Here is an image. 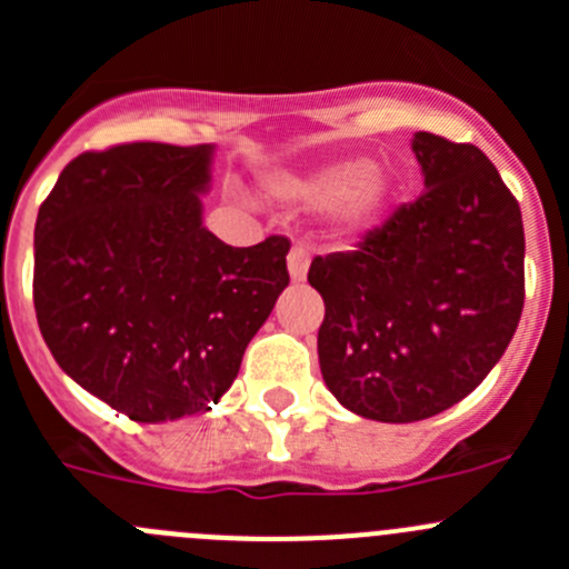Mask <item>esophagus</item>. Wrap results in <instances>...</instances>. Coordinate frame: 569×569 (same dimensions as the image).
Wrapping results in <instances>:
<instances>
[{"mask_svg":"<svg viewBox=\"0 0 569 569\" xmlns=\"http://www.w3.org/2000/svg\"><path fill=\"white\" fill-rule=\"evenodd\" d=\"M309 249L306 247H291L289 258H286V263H289V274L295 283H300V280H306V272H309Z\"/></svg>","mask_w":569,"mask_h":569,"instance_id":"obj_1","label":"esophagus"}]
</instances>
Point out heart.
<instances>
[{
	"mask_svg": "<svg viewBox=\"0 0 569 569\" xmlns=\"http://www.w3.org/2000/svg\"><path fill=\"white\" fill-rule=\"evenodd\" d=\"M263 196L278 204L322 207L337 232H362L385 216L392 201V182L365 159H337L302 173H272L260 182Z\"/></svg>",
	"mask_w": 569,
	"mask_h": 569,
	"instance_id": "heart-1",
	"label": "heart"
}]
</instances>
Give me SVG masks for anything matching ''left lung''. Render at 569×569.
<instances>
[{
  "label": "left lung",
  "mask_w": 569,
  "mask_h": 569,
  "mask_svg": "<svg viewBox=\"0 0 569 569\" xmlns=\"http://www.w3.org/2000/svg\"><path fill=\"white\" fill-rule=\"evenodd\" d=\"M423 193L353 252L311 260L326 302L317 353L328 390L370 421L412 423L469 396L506 353L525 302L517 199L486 153L412 137Z\"/></svg>",
  "instance_id": "obj_1"
}]
</instances>
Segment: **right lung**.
I'll return each instance as SVG.
<instances>
[{
	"instance_id": "obj_1",
	"label": "right lung",
	"mask_w": 569,
	"mask_h": 569,
	"mask_svg": "<svg viewBox=\"0 0 569 569\" xmlns=\"http://www.w3.org/2000/svg\"><path fill=\"white\" fill-rule=\"evenodd\" d=\"M216 146L129 142L67 164L36 219L33 302L58 368L137 423L219 405L289 286L280 236L204 227Z\"/></svg>"
}]
</instances>
